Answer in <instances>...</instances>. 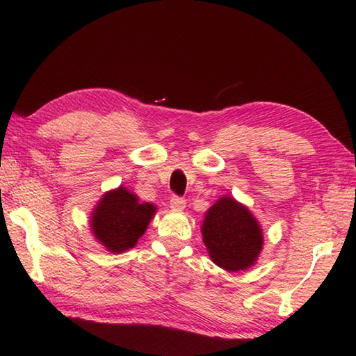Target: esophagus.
I'll return each instance as SVG.
<instances>
[{
    "label": "esophagus",
    "mask_w": 356,
    "mask_h": 356,
    "mask_svg": "<svg viewBox=\"0 0 356 356\" xmlns=\"http://www.w3.org/2000/svg\"><path fill=\"white\" fill-rule=\"evenodd\" d=\"M170 207L172 209H177V211H182L186 207V202L182 197H177V195H174V197L170 200Z\"/></svg>",
    "instance_id": "34e87169"
}]
</instances>
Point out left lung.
<instances>
[{"label":"left lung","instance_id":"8db88e82","mask_svg":"<svg viewBox=\"0 0 356 356\" xmlns=\"http://www.w3.org/2000/svg\"><path fill=\"white\" fill-rule=\"evenodd\" d=\"M209 259L218 268L238 272L252 268L263 249V229L255 216L231 195L211 207L200 226Z\"/></svg>","mask_w":356,"mask_h":356}]
</instances>
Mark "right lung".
I'll return each mask as SVG.
<instances>
[{
    "label": "right lung",
    "instance_id": "obj_1",
    "mask_svg": "<svg viewBox=\"0 0 356 356\" xmlns=\"http://www.w3.org/2000/svg\"><path fill=\"white\" fill-rule=\"evenodd\" d=\"M157 207L140 202L138 195L118 186L102 194L90 216V229L97 243L111 254H122L138 245Z\"/></svg>",
    "mask_w": 356,
    "mask_h": 356
}]
</instances>
